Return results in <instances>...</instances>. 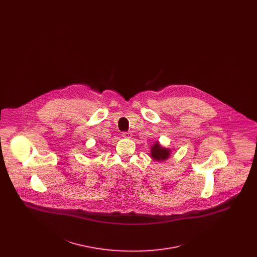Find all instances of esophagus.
Instances as JSON below:
<instances>
[{"instance_id": "esophagus-1", "label": "esophagus", "mask_w": 257, "mask_h": 257, "mask_svg": "<svg viewBox=\"0 0 257 257\" xmlns=\"http://www.w3.org/2000/svg\"><path fill=\"white\" fill-rule=\"evenodd\" d=\"M131 133L130 132H123L122 137L123 138H127V139H129V138H131Z\"/></svg>"}]
</instances>
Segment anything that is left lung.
Masks as SVG:
<instances>
[{
    "mask_svg": "<svg viewBox=\"0 0 257 257\" xmlns=\"http://www.w3.org/2000/svg\"><path fill=\"white\" fill-rule=\"evenodd\" d=\"M151 156L156 161H164L170 157V149L161 147L159 144H155L151 147Z\"/></svg>",
    "mask_w": 257,
    "mask_h": 257,
    "instance_id": "1",
    "label": "left lung"
}]
</instances>
